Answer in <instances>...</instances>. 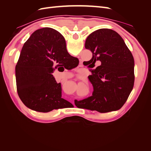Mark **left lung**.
Wrapping results in <instances>:
<instances>
[{
	"label": "left lung",
	"mask_w": 151,
	"mask_h": 151,
	"mask_svg": "<svg viewBox=\"0 0 151 151\" xmlns=\"http://www.w3.org/2000/svg\"><path fill=\"white\" fill-rule=\"evenodd\" d=\"M85 48L93 57L89 61L94 67L88 77L93 86V95L80 101L75 99L79 108L107 113L120 109L129 98L134 84V60L130 50L116 31L99 29L87 38Z\"/></svg>",
	"instance_id": "left-lung-1"
}]
</instances>
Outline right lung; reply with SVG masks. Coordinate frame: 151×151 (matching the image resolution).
Returning <instances> with one entry per match:
<instances>
[{
  "mask_svg": "<svg viewBox=\"0 0 151 151\" xmlns=\"http://www.w3.org/2000/svg\"><path fill=\"white\" fill-rule=\"evenodd\" d=\"M79 62L68 53L65 38L58 31L50 28L35 31L24 44L16 66L17 91L22 103L43 113L71 104L62 98L61 84L52 73L58 66L72 69Z\"/></svg>",
  "mask_w": 151,
  "mask_h": 151,
  "instance_id": "1",
  "label": "right lung"
}]
</instances>
